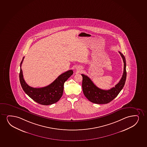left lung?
I'll list each match as a JSON object with an SVG mask.
<instances>
[{
  "mask_svg": "<svg viewBox=\"0 0 147 147\" xmlns=\"http://www.w3.org/2000/svg\"><path fill=\"white\" fill-rule=\"evenodd\" d=\"M124 62V71L122 76L119 82L109 90H103L97 87L91 80L84 74L82 76V87L85 96L90 102L96 104H107L115 98L124 86L126 80V59L124 56L119 52Z\"/></svg>",
  "mask_w": 147,
  "mask_h": 147,
  "instance_id": "obj_1",
  "label": "left lung"
}]
</instances>
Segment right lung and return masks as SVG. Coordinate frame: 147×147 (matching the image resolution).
<instances>
[{
	"label": "right lung",
	"mask_w": 147,
	"mask_h": 147,
	"mask_svg": "<svg viewBox=\"0 0 147 147\" xmlns=\"http://www.w3.org/2000/svg\"><path fill=\"white\" fill-rule=\"evenodd\" d=\"M20 63L19 80L21 86L25 92L35 102L39 104L48 105L58 102L63 95V85L65 81L73 74V71L69 70L59 75L52 84L41 88H34L28 86L23 78L21 65L24 60Z\"/></svg>",
	"instance_id": "1"
}]
</instances>
